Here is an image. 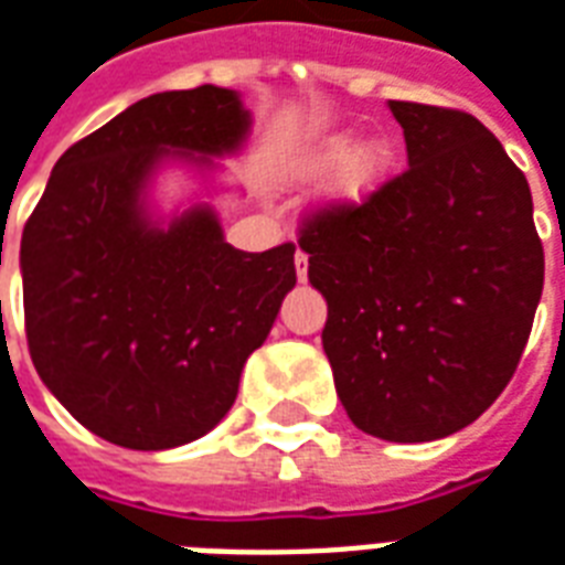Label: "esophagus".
Wrapping results in <instances>:
<instances>
[{"label":"esophagus","instance_id":"obj_1","mask_svg":"<svg viewBox=\"0 0 565 565\" xmlns=\"http://www.w3.org/2000/svg\"><path fill=\"white\" fill-rule=\"evenodd\" d=\"M296 278H299V281L308 278V254H305V250H296Z\"/></svg>","mask_w":565,"mask_h":565}]
</instances>
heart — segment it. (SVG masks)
Instances as JSON below:
<instances>
[{"label": "heart", "instance_id": "heart-1", "mask_svg": "<svg viewBox=\"0 0 565 565\" xmlns=\"http://www.w3.org/2000/svg\"><path fill=\"white\" fill-rule=\"evenodd\" d=\"M347 152H350V143H347V140H332L323 152L317 154L315 164L329 167L335 164V161H344ZM388 161H392V149H388L383 140H371V143L359 146L356 152L347 158L344 173H341V182H338V191H341L344 198H359V194H365V191H371V188L383 179Z\"/></svg>", "mask_w": 565, "mask_h": 565}]
</instances>
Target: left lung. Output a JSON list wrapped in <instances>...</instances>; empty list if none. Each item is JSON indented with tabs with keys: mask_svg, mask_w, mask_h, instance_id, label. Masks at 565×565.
Here are the masks:
<instances>
[{
	"mask_svg": "<svg viewBox=\"0 0 565 565\" xmlns=\"http://www.w3.org/2000/svg\"><path fill=\"white\" fill-rule=\"evenodd\" d=\"M388 107L407 167L305 212L299 248L329 305L323 350L347 416L380 440L425 443L467 428L512 380L545 250L527 179L476 116Z\"/></svg>",
	"mask_w": 565,
	"mask_h": 565,
	"instance_id": "left-lung-1",
	"label": "left lung"
}]
</instances>
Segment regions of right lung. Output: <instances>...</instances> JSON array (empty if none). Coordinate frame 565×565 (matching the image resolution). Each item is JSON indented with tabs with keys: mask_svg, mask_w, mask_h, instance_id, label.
<instances>
[{
	"mask_svg": "<svg viewBox=\"0 0 565 565\" xmlns=\"http://www.w3.org/2000/svg\"><path fill=\"white\" fill-rule=\"evenodd\" d=\"M248 131L236 92H158L62 154L23 242V317L38 377L92 434L173 449L212 431L245 359L296 284V245L239 250L194 209L146 224L140 191L179 154H221ZM203 161V158H200Z\"/></svg>",
	"mask_w": 565,
	"mask_h": 565,
	"instance_id": "obj_1",
	"label": "right lung"
}]
</instances>
